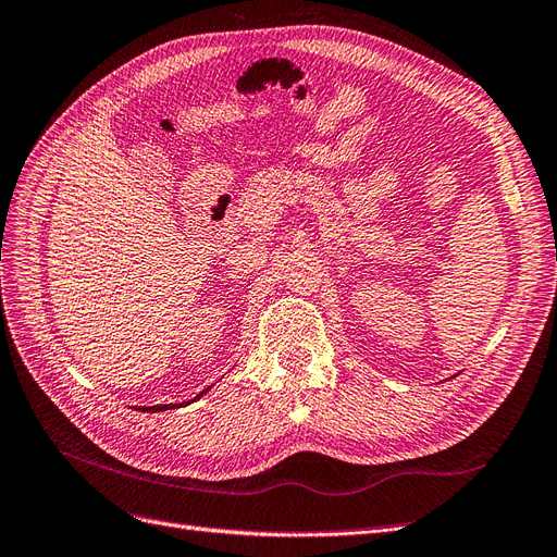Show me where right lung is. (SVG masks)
<instances>
[{"label": "right lung", "mask_w": 557, "mask_h": 557, "mask_svg": "<svg viewBox=\"0 0 557 557\" xmlns=\"http://www.w3.org/2000/svg\"><path fill=\"white\" fill-rule=\"evenodd\" d=\"M207 391H209V387H207ZM207 391H205V393H207ZM166 409H172V404H160V407H148V409L144 407L141 411H150V413H153V411H166Z\"/></svg>", "instance_id": "right-lung-1"}]
</instances>
